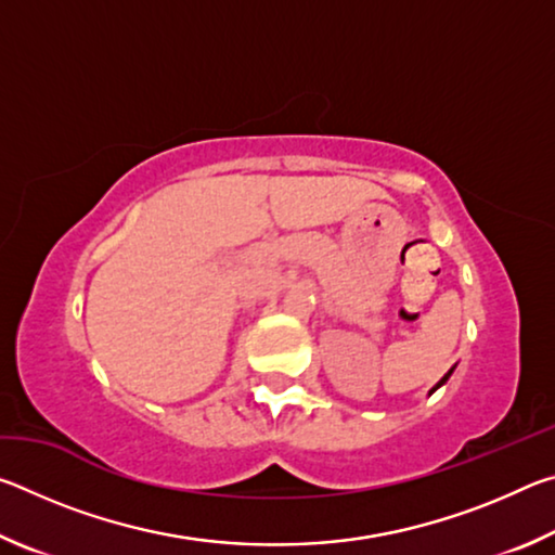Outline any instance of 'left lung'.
Listing matches in <instances>:
<instances>
[{"mask_svg":"<svg viewBox=\"0 0 555 555\" xmlns=\"http://www.w3.org/2000/svg\"><path fill=\"white\" fill-rule=\"evenodd\" d=\"M450 372H453V370H450ZM450 372H448V374H446V377H443V379H440V382H438V384H436V387H434V391H436V389H438V387H440V384H446V379H448V377H450Z\"/></svg>","mask_w":555,"mask_h":555,"instance_id":"8db88e82","label":"left lung"}]
</instances>
